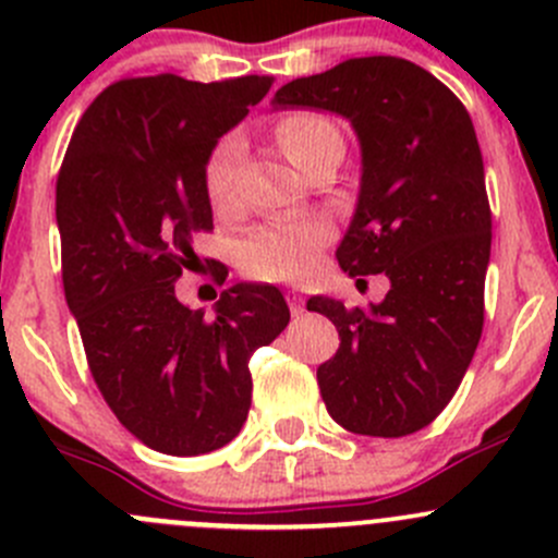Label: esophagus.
<instances>
[{
	"label": "esophagus",
	"mask_w": 558,
	"mask_h": 558,
	"mask_svg": "<svg viewBox=\"0 0 558 558\" xmlns=\"http://www.w3.org/2000/svg\"><path fill=\"white\" fill-rule=\"evenodd\" d=\"M289 307H291V315H294V318H300V315L305 313V302H302V294L296 289L289 291Z\"/></svg>",
	"instance_id": "1"
}]
</instances>
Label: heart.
<instances>
[{
    "instance_id": "1",
    "label": "heart",
    "mask_w": 558,
    "mask_h": 558,
    "mask_svg": "<svg viewBox=\"0 0 558 558\" xmlns=\"http://www.w3.org/2000/svg\"><path fill=\"white\" fill-rule=\"evenodd\" d=\"M340 140L335 123L320 116H289L278 126V143L296 170L305 167L318 148ZM240 137L227 134L216 143L205 161V194L213 207L223 210L232 202L234 170H238ZM326 245V229L315 221H280L258 227L243 247V267L247 275L262 280H300L307 278L318 264Z\"/></svg>"
}]
</instances>
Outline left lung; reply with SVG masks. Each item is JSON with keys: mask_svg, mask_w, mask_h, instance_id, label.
I'll return each mask as SVG.
<instances>
[{"mask_svg": "<svg viewBox=\"0 0 558 558\" xmlns=\"http://www.w3.org/2000/svg\"><path fill=\"white\" fill-rule=\"evenodd\" d=\"M275 110L345 118L362 148L342 272H384L378 305L313 296L340 348L318 367L326 410L353 435L404 437L442 413L483 331L492 256L486 174L470 112L432 72L397 56L348 59L278 88Z\"/></svg>", "mask_w": 558, "mask_h": 558, "instance_id": "8db88e82", "label": "left lung"}]
</instances>
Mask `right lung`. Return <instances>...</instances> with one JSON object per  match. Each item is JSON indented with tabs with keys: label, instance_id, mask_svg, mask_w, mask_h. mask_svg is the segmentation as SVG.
<instances>
[{
	"label": "right lung",
	"instance_id": "right-lung-1",
	"mask_svg": "<svg viewBox=\"0 0 558 558\" xmlns=\"http://www.w3.org/2000/svg\"><path fill=\"white\" fill-rule=\"evenodd\" d=\"M272 77H129L83 112L56 180L61 278L88 367L116 418L148 448L227 446L251 408L253 351L291 313L275 286L238 283L205 318L174 294L213 229L205 161L267 97ZM227 269L216 267L223 280Z\"/></svg>",
	"mask_w": 558,
	"mask_h": 558
}]
</instances>
